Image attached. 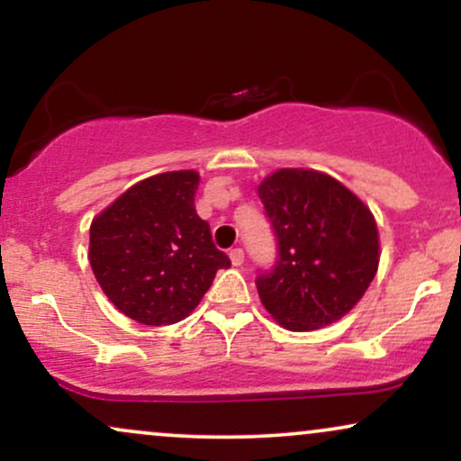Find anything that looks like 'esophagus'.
I'll list each match as a JSON object with an SVG mask.
<instances>
[{
  "label": "esophagus",
  "mask_w": 461,
  "mask_h": 461,
  "mask_svg": "<svg viewBox=\"0 0 461 461\" xmlns=\"http://www.w3.org/2000/svg\"><path fill=\"white\" fill-rule=\"evenodd\" d=\"M230 260H231V264H234V267H242V262H245V251H242L240 247L231 249Z\"/></svg>",
  "instance_id": "obj_1"
}]
</instances>
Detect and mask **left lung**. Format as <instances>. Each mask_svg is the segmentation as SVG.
<instances>
[{
    "label": "left lung",
    "instance_id": "left-lung-1",
    "mask_svg": "<svg viewBox=\"0 0 461 461\" xmlns=\"http://www.w3.org/2000/svg\"><path fill=\"white\" fill-rule=\"evenodd\" d=\"M258 194L277 240L273 267L256 277L264 308L293 331L342 319L377 273L370 210L340 182L305 168L273 173Z\"/></svg>",
    "mask_w": 461,
    "mask_h": 461
}]
</instances>
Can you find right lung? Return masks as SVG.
Wrapping results in <instances>:
<instances>
[{"label": "right lung", "mask_w": 461, "mask_h": 461, "mask_svg": "<svg viewBox=\"0 0 461 461\" xmlns=\"http://www.w3.org/2000/svg\"><path fill=\"white\" fill-rule=\"evenodd\" d=\"M199 176L160 173L125 190L91 225V267L116 310L142 325L186 319L231 262L194 210Z\"/></svg>", "instance_id": "obj_1"}]
</instances>
